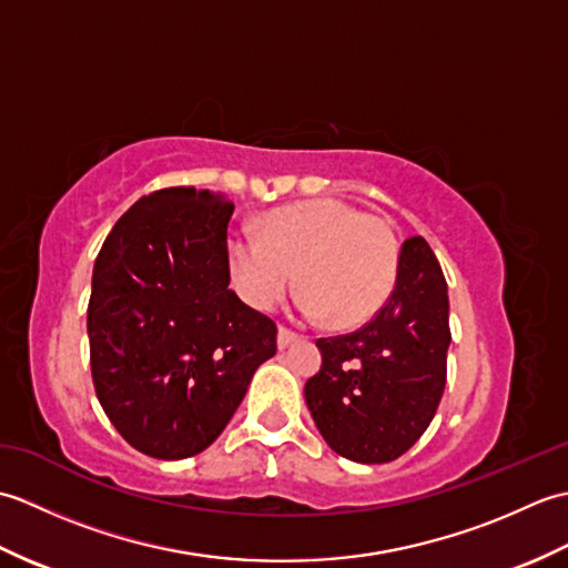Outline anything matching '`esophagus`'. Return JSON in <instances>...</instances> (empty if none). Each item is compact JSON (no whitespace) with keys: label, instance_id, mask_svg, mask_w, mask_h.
Here are the masks:
<instances>
[{"label":"esophagus","instance_id":"34e87169","mask_svg":"<svg viewBox=\"0 0 568 568\" xmlns=\"http://www.w3.org/2000/svg\"><path fill=\"white\" fill-rule=\"evenodd\" d=\"M300 342V336L287 327H277V348H287L291 344Z\"/></svg>","mask_w":568,"mask_h":568}]
</instances>
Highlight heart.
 <instances>
[{
	"mask_svg": "<svg viewBox=\"0 0 568 568\" xmlns=\"http://www.w3.org/2000/svg\"><path fill=\"white\" fill-rule=\"evenodd\" d=\"M226 263L239 295L268 310L297 281L300 312L356 329L378 315L395 287L400 246L393 226L334 197L287 204L265 216L263 234L234 229Z\"/></svg>",
	"mask_w": 568,
	"mask_h": 568,
	"instance_id": "1",
	"label": "heart"
}]
</instances>
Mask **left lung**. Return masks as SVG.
I'll return each mask as SVG.
<instances>
[{
  "instance_id": "1",
  "label": "left lung",
  "mask_w": 568,
  "mask_h": 568,
  "mask_svg": "<svg viewBox=\"0 0 568 568\" xmlns=\"http://www.w3.org/2000/svg\"><path fill=\"white\" fill-rule=\"evenodd\" d=\"M449 342L444 273L427 241L413 236L378 315L317 342L322 368L305 383V400L324 442L356 464L403 456L437 413Z\"/></svg>"
}]
</instances>
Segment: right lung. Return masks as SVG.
Here are the masks:
<instances>
[{"label":"right lung","instance_id":"1","mask_svg":"<svg viewBox=\"0 0 568 568\" xmlns=\"http://www.w3.org/2000/svg\"><path fill=\"white\" fill-rule=\"evenodd\" d=\"M222 192L155 190L122 214L92 271L90 366L100 405L141 454L178 462L220 437L275 324L229 291Z\"/></svg>","mask_w":568,"mask_h":568}]
</instances>
